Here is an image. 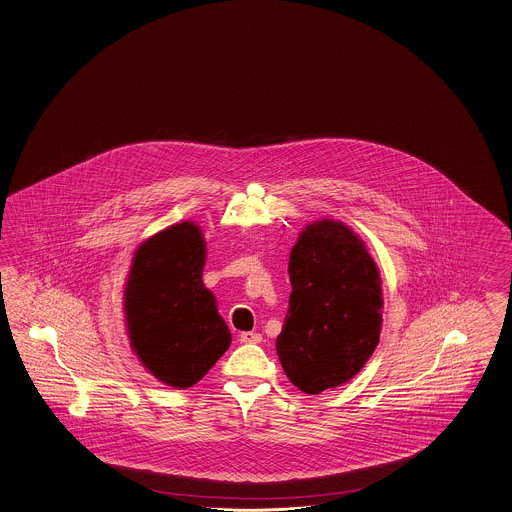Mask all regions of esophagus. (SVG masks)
I'll list each match as a JSON object with an SVG mask.
<instances>
[{
  "mask_svg": "<svg viewBox=\"0 0 512 512\" xmlns=\"http://www.w3.org/2000/svg\"><path fill=\"white\" fill-rule=\"evenodd\" d=\"M238 340H240L242 344H259L262 337L259 333H253V331H244V333L238 335Z\"/></svg>",
  "mask_w": 512,
  "mask_h": 512,
  "instance_id": "34e87169",
  "label": "esophagus"
}]
</instances>
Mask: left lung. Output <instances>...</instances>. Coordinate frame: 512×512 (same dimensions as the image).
Segmentation results:
<instances>
[{
  "label": "left lung",
  "instance_id": "obj_1",
  "mask_svg": "<svg viewBox=\"0 0 512 512\" xmlns=\"http://www.w3.org/2000/svg\"><path fill=\"white\" fill-rule=\"evenodd\" d=\"M292 294L277 357L305 394L338 387L361 372L381 333V279L348 225L322 220L290 251Z\"/></svg>",
  "mask_w": 512,
  "mask_h": 512
}]
</instances>
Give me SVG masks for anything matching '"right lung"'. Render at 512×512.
I'll return each instance as SVG.
<instances>
[{
  "label": "right lung",
  "mask_w": 512,
  "mask_h": 512,
  "mask_svg": "<svg viewBox=\"0 0 512 512\" xmlns=\"http://www.w3.org/2000/svg\"><path fill=\"white\" fill-rule=\"evenodd\" d=\"M205 240L181 222L148 238L125 285V320L138 359L174 388L196 385L224 355L231 335L201 281Z\"/></svg>",
  "instance_id": "1"
}]
</instances>
